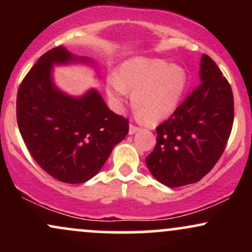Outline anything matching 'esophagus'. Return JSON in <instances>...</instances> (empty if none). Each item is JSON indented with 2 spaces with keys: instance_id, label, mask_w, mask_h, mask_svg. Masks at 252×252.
Segmentation results:
<instances>
[{
  "instance_id": "1",
  "label": "esophagus",
  "mask_w": 252,
  "mask_h": 252,
  "mask_svg": "<svg viewBox=\"0 0 252 252\" xmlns=\"http://www.w3.org/2000/svg\"><path fill=\"white\" fill-rule=\"evenodd\" d=\"M140 129H141V128H138V126H134V124H130V126H129V134H130V135L135 134V132L138 131V130H140Z\"/></svg>"
}]
</instances>
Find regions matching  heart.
I'll return each mask as SVG.
<instances>
[{
    "mask_svg": "<svg viewBox=\"0 0 252 252\" xmlns=\"http://www.w3.org/2000/svg\"><path fill=\"white\" fill-rule=\"evenodd\" d=\"M187 86V73L179 65L155 58H132L123 63L118 78L109 80L108 96L121 108L132 92L136 114L147 123H158L172 115Z\"/></svg>",
    "mask_w": 252,
    "mask_h": 252,
    "instance_id": "obj_1",
    "label": "heart"
}]
</instances>
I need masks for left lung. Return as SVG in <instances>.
<instances>
[{
    "mask_svg": "<svg viewBox=\"0 0 252 252\" xmlns=\"http://www.w3.org/2000/svg\"><path fill=\"white\" fill-rule=\"evenodd\" d=\"M199 76L200 85L156 128V146L146 158L149 172L168 187L201 180L220 158L232 130V90L206 54Z\"/></svg>",
    "mask_w": 252,
    "mask_h": 252,
    "instance_id": "8db88e82",
    "label": "left lung"
}]
</instances>
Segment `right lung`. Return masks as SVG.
<instances>
[{
	"label": "right lung",
	"instance_id": "add662e5",
	"mask_svg": "<svg viewBox=\"0 0 252 252\" xmlns=\"http://www.w3.org/2000/svg\"><path fill=\"white\" fill-rule=\"evenodd\" d=\"M72 62L91 60L63 46L39 58L17 91L16 120L26 147L46 173L66 184H82L99 172L128 135L129 122L112 112L96 90L71 97L56 88L53 65Z\"/></svg>",
	"mask_w": 252,
	"mask_h": 252
}]
</instances>
